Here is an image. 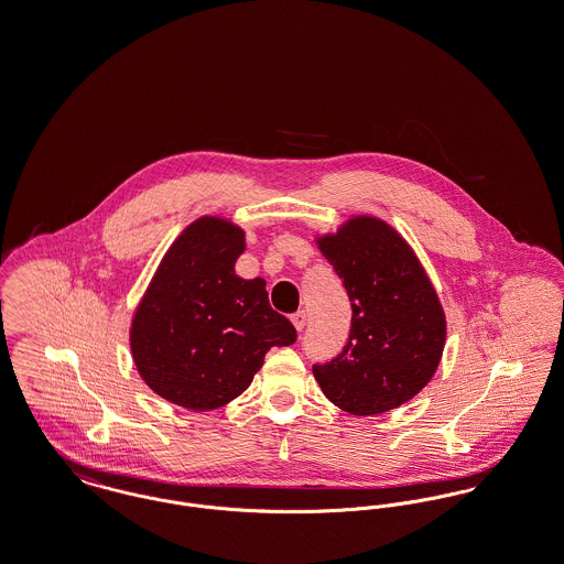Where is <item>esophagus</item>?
I'll return each mask as SVG.
<instances>
[{"instance_id":"esophagus-1","label":"esophagus","mask_w":564,"mask_h":564,"mask_svg":"<svg viewBox=\"0 0 564 564\" xmlns=\"http://www.w3.org/2000/svg\"><path fill=\"white\" fill-rule=\"evenodd\" d=\"M292 323H294V327L297 332H302L304 325H306V313H304V311H297L295 315H292Z\"/></svg>"}]
</instances>
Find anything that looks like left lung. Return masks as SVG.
I'll return each instance as SVG.
<instances>
[{
  "mask_svg": "<svg viewBox=\"0 0 564 564\" xmlns=\"http://www.w3.org/2000/svg\"><path fill=\"white\" fill-rule=\"evenodd\" d=\"M315 242L352 308L347 347L313 366L315 380L355 416L400 408L425 389L446 345V315L427 272L402 235L375 215H350Z\"/></svg>",
  "mask_w": 564,
  "mask_h": 564,
  "instance_id": "1",
  "label": "left lung"
}]
</instances>
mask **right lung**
I'll return each instance as SVG.
<instances>
[{
    "label": "right lung",
    "instance_id": "obj_1",
    "mask_svg": "<svg viewBox=\"0 0 564 564\" xmlns=\"http://www.w3.org/2000/svg\"><path fill=\"white\" fill-rule=\"evenodd\" d=\"M245 247L241 226L203 215L162 256L129 329L134 368L162 400L192 412L221 408L251 384L270 347L294 345L267 281L235 272Z\"/></svg>",
    "mask_w": 564,
    "mask_h": 564
}]
</instances>
